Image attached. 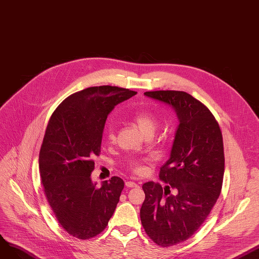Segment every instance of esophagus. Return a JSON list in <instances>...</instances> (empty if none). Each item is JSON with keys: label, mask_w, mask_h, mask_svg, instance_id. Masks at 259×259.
I'll return each mask as SVG.
<instances>
[{"label": "esophagus", "mask_w": 259, "mask_h": 259, "mask_svg": "<svg viewBox=\"0 0 259 259\" xmlns=\"http://www.w3.org/2000/svg\"><path fill=\"white\" fill-rule=\"evenodd\" d=\"M125 186H126L127 188H137L138 184L133 182V181H126V182H125Z\"/></svg>", "instance_id": "esophagus-1"}]
</instances>
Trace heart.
<instances>
[{
    "mask_svg": "<svg viewBox=\"0 0 259 259\" xmlns=\"http://www.w3.org/2000/svg\"><path fill=\"white\" fill-rule=\"evenodd\" d=\"M133 121L135 122V124L137 125V127L144 135V136L147 134H154V132L158 126V121L156 117L145 109L137 110V112L133 115ZM104 134H105L106 140L108 142H113L116 136V131L114 125L107 124ZM131 166L135 173H141V171H143L144 169L143 165H141V163H139L138 161H133L131 163Z\"/></svg>",
    "mask_w": 259,
    "mask_h": 259,
    "instance_id": "obj_1",
    "label": "heart"
}]
</instances>
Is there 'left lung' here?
<instances>
[{"label": "left lung", "mask_w": 259, "mask_h": 259, "mask_svg": "<svg viewBox=\"0 0 259 259\" xmlns=\"http://www.w3.org/2000/svg\"><path fill=\"white\" fill-rule=\"evenodd\" d=\"M144 95L173 107L179 120L170 156L160 167L166 186H142L141 224L156 244L167 248L189 239L218 199L225 173L223 134L210 109L186 92Z\"/></svg>", "instance_id": "8db88e82"}]
</instances>
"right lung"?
<instances>
[{
    "instance_id": "1",
    "label": "right lung",
    "mask_w": 259,
    "mask_h": 259,
    "mask_svg": "<svg viewBox=\"0 0 259 259\" xmlns=\"http://www.w3.org/2000/svg\"><path fill=\"white\" fill-rule=\"evenodd\" d=\"M136 94L109 85L85 89L67 97L48 121L39 155L40 176L58 223L73 237L97 236L116 210L124 182L114 176L98 188L91 174L108 114Z\"/></svg>"
}]
</instances>
